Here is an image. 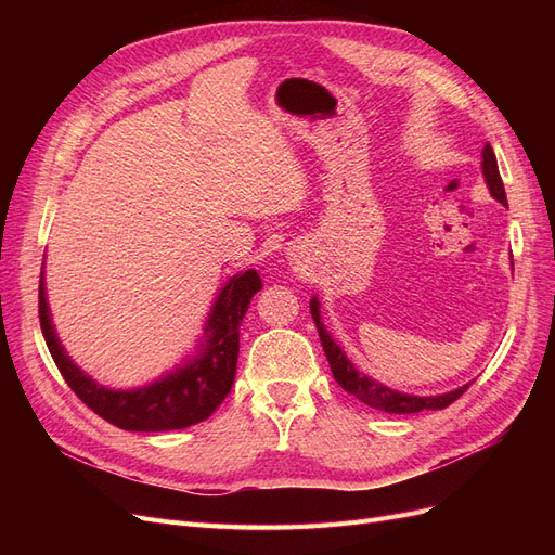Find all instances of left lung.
<instances>
[{
  "label": "left lung",
  "instance_id": "1",
  "mask_svg": "<svg viewBox=\"0 0 555 555\" xmlns=\"http://www.w3.org/2000/svg\"><path fill=\"white\" fill-rule=\"evenodd\" d=\"M481 157H483V162H481L483 178H486V182H489L491 194L500 201L502 206H507L505 184H502V178H500V171H498V159H495V153H493V147L489 143L483 145ZM310 312H312V319L317 324L319 340H322L324 354L328 359V365H331V373H333L335 382H338L347 393H351L354 398H359L361 402H365L367 408L379 410V412H391V414H414V412H422V410H444V408L451 405L453 400H459L467 391L469 384L461 386V389H456V391H449V393L435 396V398H418V396L391 391L389 386H384V384H379L371 377H365L363 373L357 371L354 365L349 363V359L345 357V351L333 343V338L326 333L322 322H319L317 298L310 300Z\"/></svg>",
  "mask_w": 555,
  "mask_h": 555
}]
</instances>
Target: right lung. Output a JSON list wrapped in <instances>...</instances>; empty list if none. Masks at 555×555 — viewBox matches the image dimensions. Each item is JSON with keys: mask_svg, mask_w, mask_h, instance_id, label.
<instances>
[{"mask_svg": "<svg viewBox=\"0 0 555 555\" xmlns=\"http://www.w3.org/2000/svg\"><path fill=\"white\" fill-rule=\"evenodd\" d=\"M259 289L261 278L257 271H245L233 278L212 308L206 328L208 340L198 357L173 375L143 386L139 391L102 389L69 361L50 326L43 278L39 282V322L50 357L60 367L64 382L94 414L122 430H178L204 422L231 391L238 363L241 322L251 296Z\"/></svg>", "mask_w": 555, "mask_h": 555, "instance_id": "1", "label": "right lung"}]
</instances>
